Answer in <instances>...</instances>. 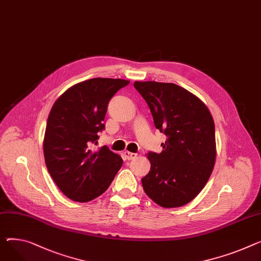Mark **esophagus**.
Segmentation results:
<instances>
[{
    "label": "esophagus",
    "instance_id": "esophagus-1",
    "mask_svg": "<svg viewBox=\"0 0 261 261\" xmlns=\"http://www.w3.org/2000/svg\"><path fill=\"white\" fill-rule=\"evenodd\" d=\"M124 156L126 158V160H128V161H131V160H134L136 156H137V154L136 153H132V152H129V151H125L124 152Z\"/></svg>",
    "mask_w": 261,
    "mask_h": 261
}]
</instances>
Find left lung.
I'll use <instances>...</instances> for the list:
<instances>
[{"instance_id":"1","label":"left lung","mask_w":261,"mask_h":261,"mask_svg":"<svg viewBox=\"0 0 261 261\" xmlns=\"http://www.w3.org/2000/svg\"><path fill=\"white\" fill-rule=\"evenodd\" d=\"M154 125L167 136L161 153L149 152L151 168L142 178L145 193L163 207L193 200L209 180L216 160L215 126L204 103L172 83L134 82Z\"/></svg>"}]
</instances>
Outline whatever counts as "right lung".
<instances>
[{
    "mask_svg": "<svg viewBox=\"0 0 261 261\" xmlns=\"http://www.w3.org/2000/svg\"><path fill=\"white\" fill-rule=\"evenodd\" d=\"M130 82L95 77L66 90L54 103L44 136L49 174L59 189L74 201L87 202L109 188L123 165L118 154L103 146L97 151V133L111 97Z\"/></svg>",
    "mask_w": 261,
    "mask_h": 261,
    "instance_id": "obj_1",
    "label": "right lung"
}]
</instances>
